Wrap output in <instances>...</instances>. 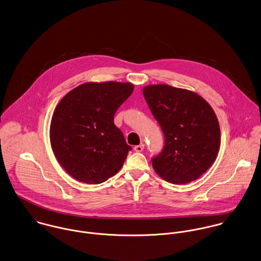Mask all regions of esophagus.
<instances>
[{"label": "esophagus", "mask_w": 261, "mask_h": 261, "mask_svg": "<svg viewBox=\"0 0 261 261\" xmlns=\"http://www.w3.org/2000/svg\"><path fill=\"white\" fill-rule=\"evenodd\" d=\"M143 149H144V144H143V143H141V144H139V145H136V146L134 147V150H135L136 152H141V151H143Z\"/></svg>", "instance_id": "obj_1"}]
</instances>
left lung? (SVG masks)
<instances>
[{
  "mask_svg": "<svg viewBox=\"0 0 261 261\" xmlns=\"http://www.w3.org/2000/svg\"><path fill=\"white\" fill-rule=\"evenodd\" d=\"M143 96L164 133L163 150L152 166L164 180L185 185L199 178L220 148L217 116L200 95L168 85H149Z\"/></svg>",
  "mask_w": 261,
  "mask_h": 261,
  "instance_id": "obj_1",
  "label": "left lung"
}]
</instances>
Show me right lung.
Segmentation results:
<instances>
[{
	"instance_id": "obj_1",
	"label": "right lung",
	"mask_w": 261,
	"mask_h": 261,
	"mask_svg": "<svg viewBox=\"0 0 261 261\" xmlns=\"http://www.w3.org/2000/svg\"><path fill=\"white\" fill-rule=\"evenodd\" d=\"M133 90L131 83H86L56 106L49 131L51 148L76 180L98 185L123 166L131 146L115 126L114 115Z\"/></svg>"
}]
</instances>
